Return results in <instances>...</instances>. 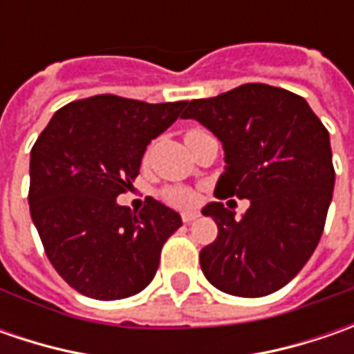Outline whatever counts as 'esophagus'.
Wrapping results in <instances>:
<instances>
[{"mask_svg": "<svg viewBox=\"0 0 354 354\" xmlns=\"http://www.w3.org/2000/svg\"><path fill=\"white\" fill-rule=\"evenodd\" d=\"M197 216H198L197 212L187 211V212H183V214H181V221H183V223H187V225H189V223H193V221H195Z\"/></svg>", "mask_w": 354, "mask_h": 354, "instance_id": "obj_1", "label": "esophagus"}]
</instances>
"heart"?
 <instances>
[{
  "label": "heart",
  "instance_id": "heart-1",
  "mask_svg": "<svg viewBox=\"0 0 354 354\" xmlns=\"http://www.w3.org/2000/svg\"><path fill=\"white\" fill-rule=\"evenodd\" d=\"M191 131H197V129H191ZM161 197H163L165 203H169L173 207H189L197 198L191 189H185V187H167V189L161 191Z\"/></svg>",
  "mask_w": 354,
  "mask_h": 354
}]
</instances>
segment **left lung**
<instances>
[{"instance_id": "left-lung-1", "label": "left lung", "mask_w": 354, "mask_h": 354, "mask_svg": "<svg viewBox=\"0 0 354 354\" xmlns=\"http://www.w3.org/2000/svg\"><path fill=\"white\" fill-rule=\"evenodd\" d=\"M185 106L181 118L201 122L225 147L214 195L250 198L240 221L223 203L203 209L218 226L198 254L205 278L238 297L278 292L306 266L325 228L335 185L329 131L301 96L262 82Z\"/></svg>"}]
</instances>
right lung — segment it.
Instances as JSON below:
<instances>
[{
    "label": "right lung",
    "instance_id": "obj_1",
    "mask_svg": "<svg viewBox=\"0 0 354 354\" xmlns=\"http://www.w3.org/2000/svg\"><path fill=\"white\" fill-rule=\"evenodd\" d=\"M185 104L98 94L62 106L37 138L29 211L48 262L78 293L122 299L156 276L181 216L156 198L131 212L116 197L131 189L147 143Z\"/></svg>",
    "mask_w": 354,
    "mask_h": 354
}]
</instances>
